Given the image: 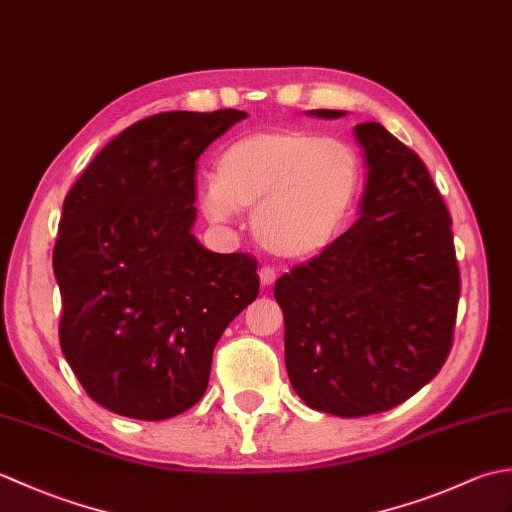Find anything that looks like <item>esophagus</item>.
<instances>
[{"mask_svg":"<svg viewBox=\"0 0 512 512\" xmlns=\"http://www.w3.org/2000/svg\"><path fill=\"white\" fill-rule=\"evenodd\" d=\"M275 279H277L275 268H270V266H262V268H259V281H262L264 288H266V286H273Z\"/></svg>","mask_w":512,"mask_h":512,"instance_id":"obj_1","label":"esophagus"}]
</instances>
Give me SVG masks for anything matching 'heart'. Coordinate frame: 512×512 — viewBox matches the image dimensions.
<instances>
[{"mask_svg":"<svg viewBox=\"0 0 512 512\" xmlns=\"http://www.w3.org/2000/svg\"><path fill=\"white\" fill-rule=\"evenodd\" d=\"M361 187L363 160L347 140L273 127L224 147L215 178L198 184V206L220 226L253 209V233L270 255L310 259L341 237Z\"/></svg>","mask_w":512,"mask_h":512,"instance_id":"heart-1","label":"heart"}]
</instances>
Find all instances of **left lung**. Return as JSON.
<instances>
[{
  "mask_svg": "<svg viewBox=\"0 0 512 512\" xmlns=\"http://www.w3.org/2000/svg\"><path fill=\"white\" fill-rule=\"evenodd\" d=\"M354 138L367 169L358 220L275 284L290 385L341 418L387 411L427 385L451 352L460 299L451 217L424 162L380 123L356 125Z\"/></svg>",
  "mask_w": 512,
  "mask_h": 512,
  "instance_id": "left-lung-1",
  "label": "left lung"
}]
</instances>
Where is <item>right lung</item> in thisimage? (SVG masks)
I'll list each match as a JSON object with an SVG mask.
<instances>
[{
  "label": "right lung",
  "instance_id": "1",
  "mask_svg": "<svg viewBox=\"0 0 512 512\" xmlns=\"http://www.w3.org/2000/svg\"><path fill=\"white\" fill-rule=\"evenodd\" d=\"M248 114L165 112L110 140L63 200L52 268L59 341L92 400L118 416L191 409L213 350L259 295L257 262L193 235L195 162Z\"/></svg>",
  "mask_w": 512,
  "mask_h": 512
}]
</instances>
